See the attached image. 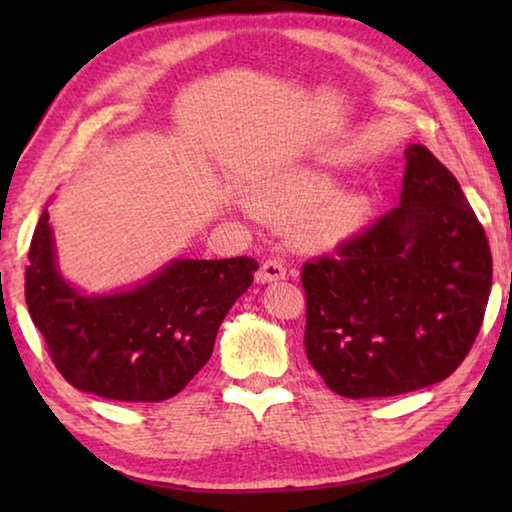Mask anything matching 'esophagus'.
I'll list each match as a JSON object with an SVG mask.
<instances>
[{"label": "esophagus", "instance_id": "1", "mask_svg": "<svg viewBox=\"0 0 512 512\" xmlns=\"http://www.w3.org/2000/svg\"><path fill=\"white\" fill-rule=\"evenodd\" d=\"M284 275H287V268H284L282 259L271 257V259H266L262 266H259L257 282L259 284H266V282H273V280H282Z\"/></svg>", "mask_w": 512, "mask_h": 512}]
</instances>
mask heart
<instances>
[{"label":"heart","instance_id":"b5f03b06","mask_svg":"<svg viewBox=\"0 0 512 512\" xmlns=\"http://www.w3.org/2000/svg\"><path fill=\"white\" fill-rule=\"evenodd\" d=\"M259 210L277 221L300 219V237L311 248H334L363 228L370 201L339 189L334 176L311 167L277 171L255 189Z\"/></svg>","mask_w":512,"mask_h":512}]
</instances>
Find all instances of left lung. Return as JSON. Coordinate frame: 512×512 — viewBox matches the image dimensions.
<instances>
[{
  "instance_id": "obj_1",
  "label": "left lung",
  "mask_w": 512,
  "mask_h": 512,
  "mask_svg": "<svg viewBox=\"0 0 512 512\" xmlns=\"http://www.w3.org/2000/svg\"><path fill=\"white\" fill-rule=\"evenodd\" d=\"M404 160L400 205L302 266L307 359L350 400L447 379L488 307L492 255L461 185L420 144Z\"/></svg>"
}]
</instances>
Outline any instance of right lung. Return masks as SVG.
Listing matches in <instances>:
<instances>
[{"label": "right lung", "mask_w": 512, "mask_h": 512, "mask_svg": "<svg viewBox=\"0 0 512 512\" xmlns=\"http://www.w3.org/2000/svg\"><path fill=\"white\" fill-rule=\"evenodd\" d=\"M253 257L178 259L115 296H81L58 275L49 214L29 248L24 296L69 384L108 400L162 402L212 357L221 320L253 284Z\"/></svg>", "instance_id": "add662e5"}]
</instances>
